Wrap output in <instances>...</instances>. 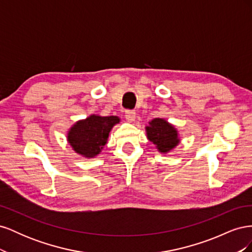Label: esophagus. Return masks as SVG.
I'll return each instance as SVG.
<instances>
[{"mask_svg": "<svg viewBox=\"0 0 252 252\" xmlns=\"http://www.w3.org/2000/svg\"><path fill=\"white\" fill-rule=\"evenodd\" d=\"M135 116H136V113L134 110L128 109L125 111V118L128 122H133L135 120Z\"/></svg>", "mask_w": 252, "mask_h": 252, "instance_id": "1", "label": "esophagus"}]
</instances>
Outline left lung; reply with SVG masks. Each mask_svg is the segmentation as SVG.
I'll use <instances>...</instances> for the list:
<instances>
[{
  "instance_id": "left-lung-1",
  "label": "left lung",
  "mask_w": 252,
  "mask_h": 252,
  "mask_svg": "<svg viewBox=\"0 0 252 252\" xmlns=\"http://www.w3.org/2000/svg\"><path fill=\"white\" fill-rule=\"evenodd\" d=\"M146 132L149 141L154 143L162 154L170 151L180 142L175 128L163 119H154L149 122Z\"/></svg>"
}]
</instances>
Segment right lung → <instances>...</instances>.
<instances>
[{"label": "right lung", "instance_id": "obj_1", "mask_svg": "<svg viewBox=\"0 0 252 252\" xmlns=\"http://www.w3.org/2000/svg\"><path fill=\"white\" fill-rule=\"evenodd\" d=\"M116 116L98 117L93 114L86 120L79 121L68 132L67 139L73 150L85 158H94L100 154L107 143L111 128L119 123Z\"/></svg>", "mask_w": 252, "mask_h": 252}]
</instances>
